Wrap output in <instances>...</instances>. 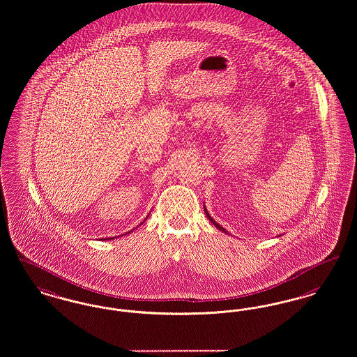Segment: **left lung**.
Here are the masks:
<instances>
[{"label": "left lung", "instance_id": "obj_1", "mask_svg": "<svg viewBox=\"0 0 357 357\" xmlns=\"http://www.w3.org/2000/svg\"><path fill=\"white\" fill-rule=\"evenodd\" d=\"M204 211H206V218H208V219H209V220H211V223H213V225H215V227H216V228H219V229H220V231H223V232H225V234H228V232H227V231H225V228H223V227H222V225H218V223H216V222H215V220H213V219H212V218H211V216H209V213H208V212H206V206H204Z\"/></svg>", "mask_w": 357, "mask_h": 357}]
</instances>
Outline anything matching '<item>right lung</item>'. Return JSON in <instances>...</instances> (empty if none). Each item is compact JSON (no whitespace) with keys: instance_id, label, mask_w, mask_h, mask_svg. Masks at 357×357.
<instances>
[{"instance_id":"1","label":"right lung","mask_w":357,"mask_h":357,"mask_svg":"<svg viewBox=\"0 0 357 357\" xmlns=\"http://www.w3.org/2000/svg\"><path fill=\"white\" fill-rule=\"evenodd\" d=\"M129 232H132V231H129Z\"/></svg>"}]
</instances>
